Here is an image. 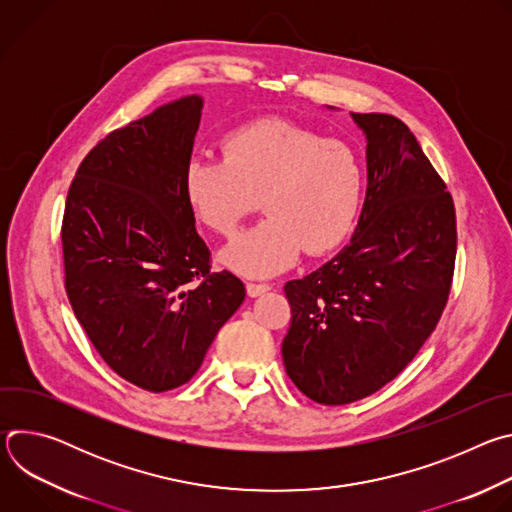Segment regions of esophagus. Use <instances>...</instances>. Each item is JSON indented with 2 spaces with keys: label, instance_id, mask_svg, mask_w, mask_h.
I'll return each mask as SVG.
<instances>
[{
  "label": "esophagus",
  "instance_id": "obj_1",
  "mask_svg": "<svg viewBox=\"0 0 512 512\" xmlns=\"http://www.w3.org/2000/svg\"><path fill=\"white\" fill-rule=\"evenodd\" d=\"M271 285L267 283H247V296L249 298H257L261 294H265V291H269Z\"/></svg>",
  "mask_w": 512,
  "mask_h": 512
}]
</instances>
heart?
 I'll use <instances>...</instances> for the list:
<instances>
[{
	"instance_id": "obj_1",
	"label": "heart",
	"mask_w": 512,
	"mask_h": 512,
	"mask_svg": "<svg viewBox=\"0 0 512 512\" xmlns=\"http://www.w3.org/2000/svg\"><path fill=\"white\" fill-rule=\"evenodd\" d=\"M223 160L192 156L182 170L184 198L212 233L233 237L261 208L265 221L233 241L223 263L247 277H269L302 251L326 255L352 231L364 168L348 143L294 121L265 117L223 137Z\"/></svg>"
}]
</instances>
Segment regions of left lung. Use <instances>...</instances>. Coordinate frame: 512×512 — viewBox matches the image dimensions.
<instances>
[{
  "mask_svg": "<svg viewBox=\"0 0 512 512\" xmlns=\"http://www.w3.org/2000/svg\"><path fill=\"white\" fill-rule=\"evenodd\" d=\"M367 135V198L350 243L285 283L287 377L312 401L346 405L393 381L435 330L456 263V208L409 127L350 113Z\"/></svg>",
  "mask_w": 512,
  "mask_h": 512,
  "instance_id": "8db88e82",
  "label": "left lung"
}]
</instances>
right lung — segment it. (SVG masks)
Wrapping results in <instances>:
<instances>
[{
  "label": "right lung",
  "mask_w": 512,
  "mask_h": 512,
  "mask_svg": "<svg viewBox=\"0 0 512 512\" xmlns=\"http://www.w3.org/2000/svg\"><path fill=\"white\" fill-rule=\"evenodd\" d=\"M202 99L182 97L111 131L81 162L62 218L64 287L109 367L139 389L188 383L245 285L210 271L182 190Z\"/></svg>",
  "instance_id": "right-lung-1"
}]
</instances>
